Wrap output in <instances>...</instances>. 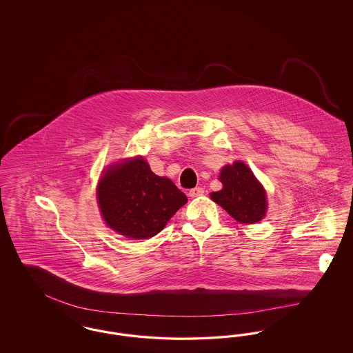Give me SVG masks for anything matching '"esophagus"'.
<instances>
[{
    "label": "esophagus",
    "instance_id": "obj_1",
    "mask_svg": "<svg viewBox=\"0 0 353 353\" xmlns=\"http://www.w3.org/2000/svg\"><path fill=\"white\" fill-rule=\"evenodd\" d=\"M203 193H205L203 188L197 186V188H193V189H190V190L188 192V196H189V197H199V196H202Z\"/></svg>",
    "mask_w": 353,
    "mask_h": 353
}]
</instances>
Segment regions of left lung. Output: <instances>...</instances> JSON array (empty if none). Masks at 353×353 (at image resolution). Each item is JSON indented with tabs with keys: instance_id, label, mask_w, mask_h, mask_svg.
<instances>
[{
	"instance_id": "1",
	"label": "left lung",
	"mask_w": 353,
	"mask_h": 353,
	"mask_svg": "<svg viewBox=\"0 0 353 353\" xmlns=\"http://www.w3.org/2000/svg\"><path fill=\"white\" fill-rule=\"evenodd\" d=\"M219 181L223 188L210 194L212 200L221 205L235 221L255 223L265 217L266 192L246 164L235 161L233 165H226L219 174Z\"/></svg>"
}]
</instances>
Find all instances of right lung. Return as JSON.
Returning <instances> with one entry per match:
<instances>
[{"mask_svg": "<svg viewBox=\"0 0 353 353\" xmlns=\"http://www.w3.org/2000/svg\"><path fill=\"white\" fill-rule=\"evenodd\" d=\"M186 201L176 185L156 176L141 157L107 169L98 185V202L105 223L134 239L160 233Z\"/></svg>", "mask_w": 353, "mask_h": 353, "instance_id": "1", "label": "right lung"}]
</instances>
